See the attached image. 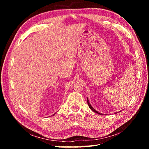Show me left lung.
Returning a JSON list of instances; mask_svg holds the SVG:
<instances>
[{
	"instance_id": "8db88e82",
	"label": "left lung",
	"mask_w": 149,
	"mask_h": 149,
	"mask_svg": "<svg viewBox=\"0 0 149 149\" xmlns=\"http://www.w3.org/2000/svg\"><path fill=\"white\" fill-rule=\"evenodd\" d=\"M87 103H88V106H89V107L93 111H94L95 113H98V114H99V115H102V113H100L99 112H98L97 111H96L95 109L93 107L91 106V104H90V102H89V100H88V99H87Z\"/></svg>"
}]
</instances>
